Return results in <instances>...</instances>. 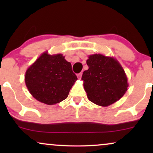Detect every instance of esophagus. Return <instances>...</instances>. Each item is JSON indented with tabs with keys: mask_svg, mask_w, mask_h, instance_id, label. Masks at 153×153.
<instances>
[{
	"mask_svg": "<svg viewBox=\"0 0 153 153\" xmlns=\"http://www.w3.org/2000/svg\"><path fill=\"white\" fill-rule=\"evenodd\" d=\"M77 76H78V79L81 78V77H82V73H79V74H78V75H77Z\"/></svg>",
	"mask_w": 153,
	"mask_h": 153,
	"instance_id": "obj_1",
	"label": "esophagus"
}]
</instances>
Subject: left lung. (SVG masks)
Returning a JSON list of instances; mask_svg holds the SVG:
<instances>
[{
    "mask_svg": "<svg viewBox=\"0 0 153 153\" xmlns=\"http://www.w3.org/2000/svg\"><path fill=\"white\" fill-rule=\"evenodd\" d=\"M86 63L88 70L83 72L81 79L91 102L108 106L124 96L127 91V78L117 59L94 54L89 56Z\"/></svg>",
    "mask_w": 153,
    "mask_h": 153,
    "instance_id": "8db88e82",
    "label": "left lung"
}]
</instances>
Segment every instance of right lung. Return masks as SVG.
Instances as JSON below:
<instances>
[{"label":"right lung","instance_id":"1","mask_svg":"<svg viewBox=\"0 0 153 153\" xmlns=\"http://www.w3.org/2000/svg\"><path fill=\"white\" fill-rule=\"evenodd\" d=\"M71 62L62 54L45 52L26 72L25 82L33 97L47 105H54L67 99L77 80Z\"/></svg>","mask_w":153,"mask_h":153}]
</instances>
